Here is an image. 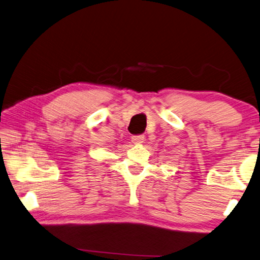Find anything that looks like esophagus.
<instances>
[{"instance_id":"esophagus-1","label":"esophagus","mask_w":260,"mask_h":260,"mask_svg":"<svg viewBox=\"0 0 260 260\" xmlns=\"http://www.w3.org/2000/svg\"><path fill=\"white\" fill-rule=\"evenodd\" d=\"M131 139H133V143H135V144H140V143H143L144 140H145V136H144V135L133 136V137H131Z\"/></svg>"}]
</instances>
